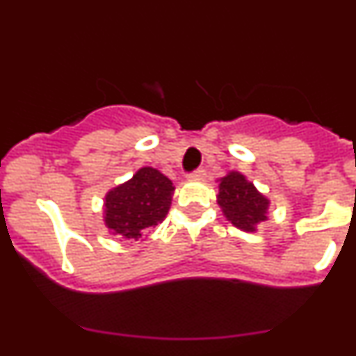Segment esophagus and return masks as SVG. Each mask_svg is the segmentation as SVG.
Listing matches in <instances>:
<instances>
[{
    "mask_svg": "<svg viewBox=\"0 0 356 356\" xmlns=\"http://www.w3.org/2000/svg\"><path fill=\"white\" fill-rule=\"evenodd\" d=\"M191 179H196V181H203L204 177H207V170L204 168H196L195 172H193L191 175H189Z\"/></svg>",
    "mask_w": 356,
    "mask_h": 356,
    "instance_id": "esophagus-1",
    "label": "esophagus"
}]
</instances>
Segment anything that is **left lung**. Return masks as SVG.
<instances>
[{
  "instance_id": "1",
  "label": "left lung",
  "mask_w": 356,
  "mask_h": 356,
  "mask_svg": "<svg viewBox=\"0 0 356 356\" xmlns=\"http://www.w3.org/2000/svg\"><path fill=\"white\" fill-rule=\"evenodd\" d=\"M217 203L234 227L253 232L260 222L267 220L270 201L241 172L232 170L218 181Z\"/></svg>"
}]
</instances>
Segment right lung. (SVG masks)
Returning a JSON list of instances; mask_svg holds the SVG:
<instances>
[{"label":"right lung","mask_w":356,"mask_h":356,"mask_svg":"<svg viewBox=\"0 0 356 356\" xmlns=\"http://www.w3.org/2000/svg\"><path fill=\"white\" fill-rule=\"evenodd\" d=\"M174 189L170 179L156 168H139L132 179L106 193L105 225L111 234L138 241L167 217Z\"/></svg>","instance_id":"right-lung-1"}]
</instances>
